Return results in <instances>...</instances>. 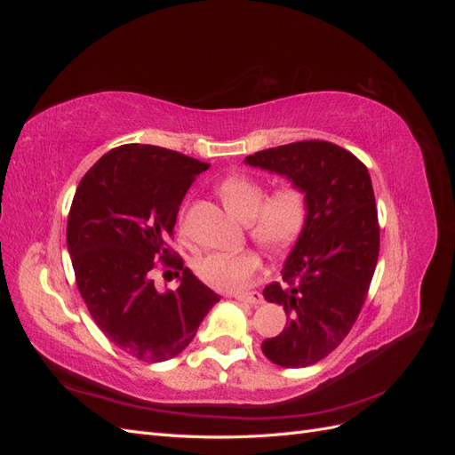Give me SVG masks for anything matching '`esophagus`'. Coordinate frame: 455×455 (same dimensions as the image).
<instances>
[{
    "mask_svg": "<svg viewBox=\"0 0 455 455\" xmlns=\"http://www.w3.org/2000/svg\"><path fill=\"white\" fill-rule=\"evenodd\" d=\"M233 298L239 299V301H246V304H252V306H259L261 301H264V296H261V292H258V291L244 292V294H235Z\"/></svg>",
    "mask_w": 455,
    "mask_h": 455,
    "instance_id": "obj_1",
    "label": "esophagus"
}]
</instances>
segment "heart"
<instances>
[{"label":"heart","instance_id":"obj_1","mask_svg":"<svg viewBox=\"0 0 455 455\" xmlns=\"http://www.w3.org/2000/svg\"><path fill=\"white\" fill-rule=\"evenodd\" d=\"M228 211L244 220L251 235L264 249L279 252L298 241L309 218V197L298 182H284L266 196V186L252 176H229L218 188ZM264 266L261 256L244 249L214 252L196 261V275L214 291L241 292Z\"/></svg>","mask_w":455,"mask_h":455}]
</instances>
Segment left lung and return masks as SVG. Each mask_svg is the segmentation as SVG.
Masks as SVG:
<instances>
[{"instance_id":"1","label":"left lung","mask_w":455,"mask_h":455,"mask_svg":"<svg viewBox=\"0 0 455 455\" xmlns=\"http://www.w3.org/2000/svg\"><path fill=\"white\" fill-rule=\"evenodd\" d=\"M251 167L286 176L306 188L307 224L264 298L283 306L288 326L261 343L275 364L304 368L323 361L349 334L374 277L379 224L364 163L326 140L261 149Z\"/></svg>"}]
</instances>
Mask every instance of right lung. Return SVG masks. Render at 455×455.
Instances as JSON below:
<instances>
[{"instance_id": "1", "label": "right lung", "mask_w": 455, "mask_h": 455, "mask_svg": "<svg viewBox=\"0 0 455 455\" xmlns=\"http://www.w3.org/2000/svg\"><path fill=\"white\" fill-rule=\"evenodd\" d=\"M209 163L178 151L125 144L81 178L66 243L85 306L121 351L144 363L174 359L220 299L167 244L191 182ZM154 259L183 271L176 291L159 293Z\"/></svg>"}]
</instances>
